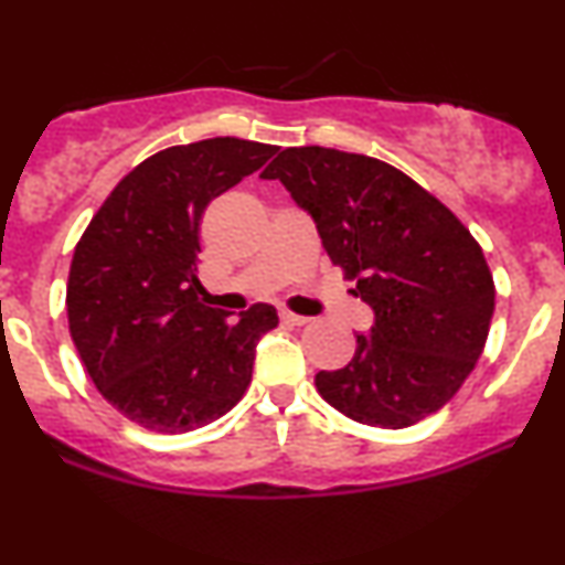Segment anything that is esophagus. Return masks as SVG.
I'll return each instance as SVG.
<instances>
[{
    "label": "esophagus",
    "instance_id": "34e87169",
    "mask_svg": "<svg viewBox=\"0 0 565 565\" xmlns=\"http://www.w3.org/2000/svg\"><path fill=\"white\" fill-rule=\"evenodd\" d=\"M281 321L284 323H291V327H305L310 319L308 316H297V313H289V310H281Z\"/></svg>",
    "mask_w": 565,
    "mask_h": 565
}]
</instances>
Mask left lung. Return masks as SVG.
<instances>
[{
	"label": "left lung",
	"mask_w": 565,
	"mask_h": 565,
	"mask_svg": "<svg viewBox=\"0 0 565 565\" xmlns=\"http://www.w3.org/2000/svg\"><path fill=\"white\" fill-rule=\"evenodd\" d=\"M313 217L323 249L374 313L355 355L316 374L327 404L398 430L438 412L481 359L494 278L470 231L385 161L334 148H287L265 167Z\"/></svg>",
	"instance_id": "1"
}]
</instances>
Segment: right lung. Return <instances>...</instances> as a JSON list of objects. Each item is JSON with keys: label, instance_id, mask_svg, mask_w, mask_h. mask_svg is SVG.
<instances>
[{"label": "right lung", "instance_id": "right-lung-1", "mask_svg": "<svg viewBox=\"0 0 565 565\" xmlns=\"http://www.w3.org/2000/svg\"><path fill=\"white\" fill-rule=\"evenodd\" d=\"M276 146L212 138L153 153L114 188L74 249L66 310L95 387L146 430L188 433L242 401L274 305L201 302L206 204L257 172Z\"/></svg>", "mask_w": 565, "mask_h": 565}]
</instances>
